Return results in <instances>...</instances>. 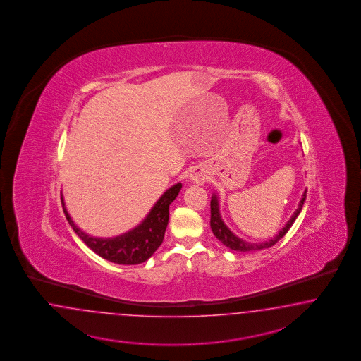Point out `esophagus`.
I'll use <instances>...</instances> for the list:
<instances>
[{
  "label": "esophagus",
  "instance_id": "1",
  "mask_svg": "<svg viewBox=\"0 0 361 361\" xmlns=\"http://www.w3.org/2000/svg\"><path fill=\"white\" fill-rule=\"evenodd\" d=\"M189 178H190V181H192V183L198 184V185H204V184L207 183V180H208L207 173H205V172H204V169H201V168H196V169H193V171L190 172Z\"/></svg>",
  "mask_w": 361,
  "mask_h": 361
}]
</instances>
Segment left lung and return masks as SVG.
Masks as SVG:
<instances>
[{
    "label": "left lung",
    "instance_id": "left-lung-1",
    "mask_svg": "<svg viewBox=\"0 0 361 361\" xmlns=\"http://www.w3.org/2000/svg\"><path fill=\"white\" fill-rule=\"evenodd\" d=\"M306 193L307 190L303 193V197H302V200L299 202V207L294 212V214L291 216V219L287 221V224L284 225L283 229L281 230L274 237L273 240H264V242H259V243H252V242H246V240H240V237H237L221 219L219 197L216 196V195L212 196V201H210V228H212L213 234L217 237V240H221L226 247H229L231 250H235V252H255V250L269 249V247L274 246L282 237H284V234L293 226L294 221L299 216L302 207L305 204Z\"/></svg>",
    "mask_w": 361,
    "mask_h": 361
}]
</instances>
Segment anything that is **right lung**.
I'll use <instances>...</instances> for the list:
<instances>
[{
    "label": "right lung",
    "mask_w": 361,
    "mask_h": 361,
    "mask_svg": "<svg viewBox=\"0 0 361 361\" xmlns=\"http://www.w3.org/2000/svg\"><path fill=\"white\" fill-rule=\"evenodd\" d=\"M181 183L171 186L159 201L153 205L148 216L136 228L112 238H95L78 228L65 208L63 196L61 195L66 219L78 237L102 258L118 264H139L152 257L153 252L164 240L165 229L169 219V205L181 190Z\"/></svg>",
    "instance_id": "right-lung-1"
}]
</instances>
